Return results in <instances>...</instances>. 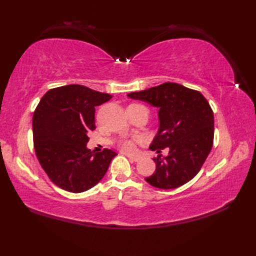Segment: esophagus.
<instances>
[{
  "label": "esophagus",
  "instance_id": "esophagus-1",
  "mask_svg": "<svg viewBox=\"0 0 256 256\" xmlns=\"http://www.w3.org/2000/svg\"><path fill=\"white\" fill-rule=\"evenodd\" d=\"M126 156L129 158V160H130V161H132V162H138V160H140V158H138V157L131 156V154H126Z\"/></svg>",
  "mask_w": 256,
  "mask_h": 256
}]
</instances>
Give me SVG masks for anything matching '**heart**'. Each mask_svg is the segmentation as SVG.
Here are the masks:
<instances>
[{"mask_svg": "<svg viewBox=\"0 0 256 256\" xmlns=\"http://www.w3.org/2000/svg\"><path fill=\"white\" fill-rule=\"evenodd\" d=\"M141 140L138 138H126V140H122L120 143V146L122 152L131 154L136 150V145L138 143H140Z\"/></svg>", "mask_w": 256, "mask_h": 256, "instance_id": "b5f03b06", "label": "heart"}]
</instances>
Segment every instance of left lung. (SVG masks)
Returning <instances> with one entry per match:
<instances>
[{
	"mask_svg": "<svg viewBox=\"0 0 256 256\" xmlns=\"http://www.w3.org/2000/svg\"><path fill=\"white\" fill-rule=\"evenodd\" d=\"M128 97L159 108V130L150 148L158 154L156 171L145 180L159 189H174L190 182L198 172L214 144V112L198 90L166 82Z\"/></svg>",
	"mask_w": 256,
	"mask_h": 256,
	"instance_id": "1",
	"label": "left lung"
}]
</instances>
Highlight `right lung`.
I'll return each mask as SVG.
<instances>
[{
    "label": "right lung",
    "mask_w": 256,
    "mask_h": 256,
    "mask_svg": "<svg viewBox=\"0 0 256 256\" xmlns=\"http://www.w3.org/2000/svg\"><path fill=\"white\" fill-rule=\"evenodd\" d=\"M111 95L79 84L49 90L33 114V141L38 161L60 189L80 193L94 187L109 168L115 152H90L88 132L95 126V106Z\"/></svg>",
    "instance_id": "obj_1"
}]
</instances>
